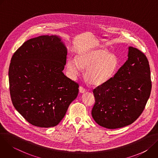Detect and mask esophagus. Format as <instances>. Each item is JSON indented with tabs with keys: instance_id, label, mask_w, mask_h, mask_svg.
<instances>
[{
	"instance_id": "34e87169",
	"label": "esophagus",
	"mask_w": 158,
	"mask_h": 158,
	"mask_svg": "<svg viewBox=\"0 0 158 158\" xmlns=\"http://www.w3.org/2000/svg\"><path fill=\"white\" fill-rule=\"evenodd\" d=\"M79 89V92L81 93H85L86 91V89L84 87H83L82 86H80Z\"/></svg>"
}]
</instances>
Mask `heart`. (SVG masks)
<instances>
[{
    "label": "heart",
    "instance_id": "b5f03b06",
    "mask_svg": "<svg viewBox=\"0 0 158 158\" xmlns=\"http://www.w3.org/2000/svg\"><path fill=\"white\" fill-rule=\"evenodd\" d=\"M119 66L116 55L102 49H87L77 53L76 60L69 57L67 68L73 76H77L79 68L85 69V80L93 85H101L114 76Z\"/></svg>",
    "mask_w": 158,
    "mask_h": 158
}]
</instances>
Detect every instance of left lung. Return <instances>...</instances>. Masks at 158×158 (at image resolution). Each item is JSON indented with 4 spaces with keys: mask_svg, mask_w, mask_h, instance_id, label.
I'll return each mask as SVG.
<instances>
[{
    "mask_svg": "<svg viewBox=\"0 0 158 158\" xmlns=\"http://www.w3.org/2000/svg\"><path fill=\"white\" fill-rule=\"evenodd\" d=\"M151 72L146 55L129 47L128 59L115 75L93 90L92 116L101 126L117 129L136 121L151 91Z\"/></svg>",
    "mask_w": 158,
    "mask_h": 158,
    "instance_id": "1",
    "label": "left lung"
}]
</instances>
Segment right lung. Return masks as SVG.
<instances>
[{
	"instance_id": "1",
	"label": "right lung",
	"mask_w": 158,
	"mask_h": 158,
	"mask_svg": "<svg viewBox=\"0 0 158 158\" xmlns=\"http://www.w3.org/2000/svg\"><path fill=\"white\" fill-rule=\"evenodd\" d=\"M67 48L57 35L25 42L15 52L9 70L13 106L28 123L57 126L77 98L79 84L65 76Z\"/></svg>"
}]
</instances>
